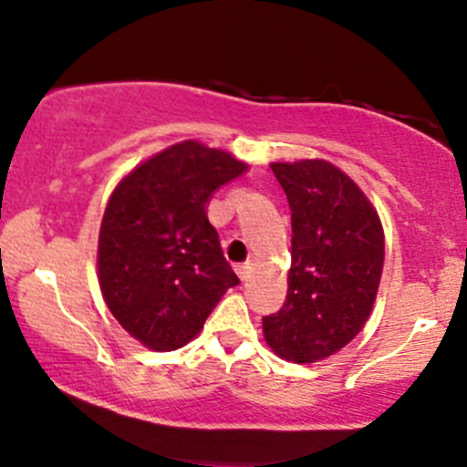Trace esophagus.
Instances as JSON below:
<instances>
[{"mask_svg": "<svg viewBox=\"0 0 467 467\" xmlns=\"http://www.w3.org/2000/svg\"><path fill=\"white\" fill-rule=\"evenodd\" d=\"M235 272H238V276L243 281L249 279V275H252V263H243V265H235Z\"/></svg>", "mask_w": 467, "mask_h": 467, "instance_id": "34e87169", "label": "esophagus"}]
</instances>
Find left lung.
I'll return each instance as SVG.
<instances>
[{"mask_svg": "<svg viewBox=\"0 0 467 467\" xmlns=\"http://www.w3.org/2000/svg\"><path fill=\"white\" fill-rule=\"evenodd\" d=\"M293 224V265L284 306L263 317L281 358L331 357L366 325L384 267L379 215L361 188L327 161L272 163Z\"/></svg>", "mask_w": 467, "mask_h": 467, "instance_id": "left-lung-1", "label": "left lung"}]
</instances>
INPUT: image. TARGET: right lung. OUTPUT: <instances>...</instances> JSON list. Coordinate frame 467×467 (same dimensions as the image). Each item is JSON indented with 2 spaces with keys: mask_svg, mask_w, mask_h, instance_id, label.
Returning a JSON list of instances; mask_svg holds the SVG:
<instances>
[{
  "mask_svg": "<svg viewBox=\"0 0 467 467\" xmlns=\"http://www.w3.org/2000/svg\"><path fill=\"white\" fill-rule=\"evenodd\" d=\"M243 172L247 165L227 151L186 140L138 165L110 195L99 285L115 320L147 348H183L240 284L206 209Z\"/></svg>",
  "mask_w": 467,
  "mask_h": 467,
  "instance_id": "1",
  "label": "right lung"
}]
</instances>
